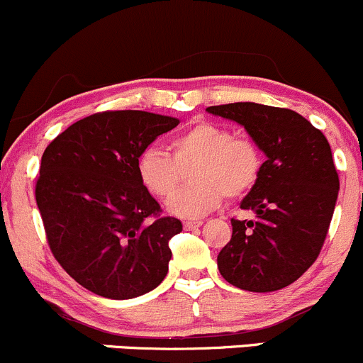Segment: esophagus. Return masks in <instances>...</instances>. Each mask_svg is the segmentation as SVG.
Here are the masks:
<instances>
[{
  "instance_id": "esophagus-1",
  "label": "esophagus",
  "mask_w": 363,
  "mask_h": 363,
  "mask_svg": "<svg viewBox=\"0 0 363 363\" xmlns=\"http://www.w3.org/2000/svg\"><path fill=\"white\" fill-rule=\"evenodd\" d=\"M202 225V221H183V228L185 230H196Z\"/></svg>"
}]
</instances>
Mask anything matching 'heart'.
Instances as JSON below:
<instances>
[{
    "mask_svg": "<svg viewBox=\"0 0 363 363\" xmlns=\"http://www.w3.org/2000/svg\"><path fill=\"white\" fill-rule=\"evenodd\" d=\"M192 166V185L169 201L167 208L182 218H202L225 197H244L259 180L263 152L249 136H235L216 123H197L169 140V154L149 147L136 159V174L157 199L178 190L183 171Z\"/></svg>",
    "mask_w": 363,
    "mask_h": 363,
    "instance_id": "b5f03b06",
    "label": "heart"
}]
</instances>
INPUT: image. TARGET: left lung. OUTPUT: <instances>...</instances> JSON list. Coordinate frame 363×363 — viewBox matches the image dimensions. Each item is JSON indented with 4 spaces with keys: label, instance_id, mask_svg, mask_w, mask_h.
Instances as JSON below:
<instances>
[{
    "label": "left lung",
    "instance_id": "1",
    "mask_svg": "<svg viewBox=\"0 0 363 363\" xmlns=\"http://www.w3.org/2000/svg\"><path fill=\"white\" fill-rule=\"evenodd\" d=\"M208 112L242 124L267 154L259 180L240 202L255 220L232 218V239L218 255L227 282L272 292L298 280L320 255L339 192L327 138L291 108L252 102Z\"/></svg>",
    "mask_w": 363,
    "mask_h": 363
}]
</instances>
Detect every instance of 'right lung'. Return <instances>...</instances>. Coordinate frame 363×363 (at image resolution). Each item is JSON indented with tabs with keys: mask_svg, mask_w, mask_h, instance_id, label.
I'll return each mask as SVG.
<instances>
[{
	"mask_svg": "<svg viewBox=\"0 0 363 363\" xmlns=\"http://www.w3.org/2000/svg\"><path fill=\"white\" fill-rule=\"evenodd\" d=\"M178 123L145 111L96 112L46 147L38 209L52 255L84 289L131 299L164 280L182 221L162 216L136 159Z\"/></svg>",
	"mask_w": 363,
	"mask_h": 363,
	"instance_id": "right-lung-1",
	"label": "right lung"
}]
</instances>
